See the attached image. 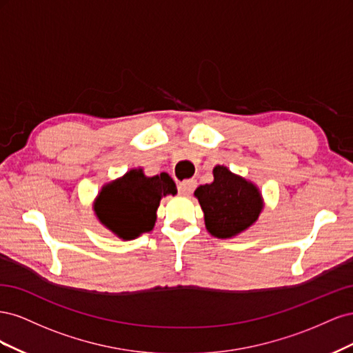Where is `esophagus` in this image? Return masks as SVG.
<instances>
[{"instance_id":"obj_1","label":"esophagus","mask_w":353,"mask_h":353,"mask_svg":"<svg viewBox=\"0 0 353 353\" xmlns=\"http://www.w3.org/2000/svg\"><path fill=\"white\" fill-rule=\"evenodd\" d=\"M196 188V181L194 179H185L183 183L178 184V193L183 196H190Z\"/></svg>"}]
</instances>
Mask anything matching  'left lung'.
<instances>
[{
  "label": "left lung",
  "mask_w": 353,
  "mask_h": 353,
  "mask_svg": "<svg viewBox=\"0 0 353 353\" xmlns=\"http://www.w3.org/2000/svg\"><path fill=\"white\" fill-rule=\"evenodd\" d=\"M213 183L200 185L194 196L205 213L208 231L218 239H230L249 228L262 210L258 188L225 166L213 169Z\"/></svg>",
  "instance_id": "8db88e82"
}]
</instances>
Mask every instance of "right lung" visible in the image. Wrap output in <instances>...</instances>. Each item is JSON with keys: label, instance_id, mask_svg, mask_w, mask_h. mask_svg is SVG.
<instances>
[{"label": "right lung", "instance_id": "1", "mask_svg": "<svg viewBox=\"0 0 353 353\" xmlns=\"http://www.w3.org/2000/svg\"><path fill=\"white\" fill-rule=\"evenodd\" d=\"M166 194H176L168 174L148 178L141 169H132L101 190L95 212L116 236L131 240L153 230L160 199Z\"/></svg>", "mask_w": 353, "mask_h": 353}]
</instances>
